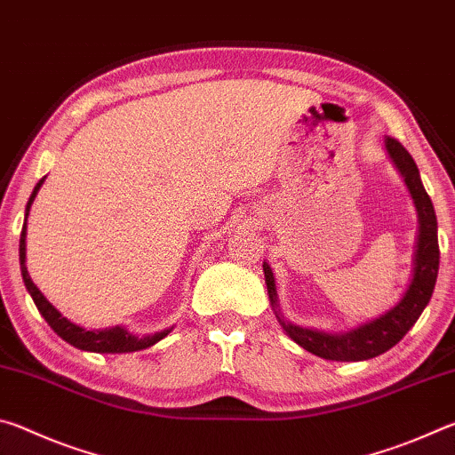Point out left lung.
<instances>
[{
  "instance_id": "1",
  "label": "left lung",
  "mask_w": 455,
  "mask_h": 455,
  "mask_svg": "<svg viewBox=\"0 0 455 455\" xmlns=\"http://www.w3.org/2000/svg\"><path fill=\"white\" fill-rule=\"evenodd\" d=\"M383 142L391 163L395 164L407 190H410L415 211H418V236H415L413 246L411 279L402 299L379 317L361 323V325L349 331H341V333H327V331L301 327L281 315L273 271L268 263H263L268 299H271L273 311L284 333L297 345H301L305 351L329 361H365L389 351L415 325V321L419 319V315L427 307L435 287L437 268H440V246H437V219L434 204H431V198L423 188L419 171L413 163L411 154L395 138L385 136Z\"/></svg>"
}]
</instances>
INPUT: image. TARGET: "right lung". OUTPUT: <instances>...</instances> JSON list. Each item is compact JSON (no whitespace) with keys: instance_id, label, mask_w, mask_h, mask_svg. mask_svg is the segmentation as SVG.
Segmentation results:
<instances>
[{"instance_id":"right-lung-1","label":"right lung","mask_w":455,"mask_h":455,"mask_svg":"<svg viewBox=\"0 0 455 455\" xmlns=\"http://www.w3.org/2000/svg\"><path fill=\"white\" fill-rule=\"evenodd\" d=\"M44 179L36 184V188L32 192V196L28 200L26 206V220L29 217V209H32L34 200L37 196V190L44 184ZM24 220V228H21V236H20V267H21V276H24L26 289L29 295H32L34 303L37 307V311L42 313V317L48 321V325L53 329V333H58L64 341H68L74 347H78L82 351H92V353H132V351H140L146 347H152L154 343H158L160 339H164L168 333H171L172 327H168L164 331H158L154 335H142L138 337L134 333H130L126 327L116 325V327H106V329H84L76 323L68 321L64 315H61L56 307H53L48 299L42 295V291L36 287L34 281L29 279L28 267H26V235H28V227Z\"/></svg>"}]
</instances>
